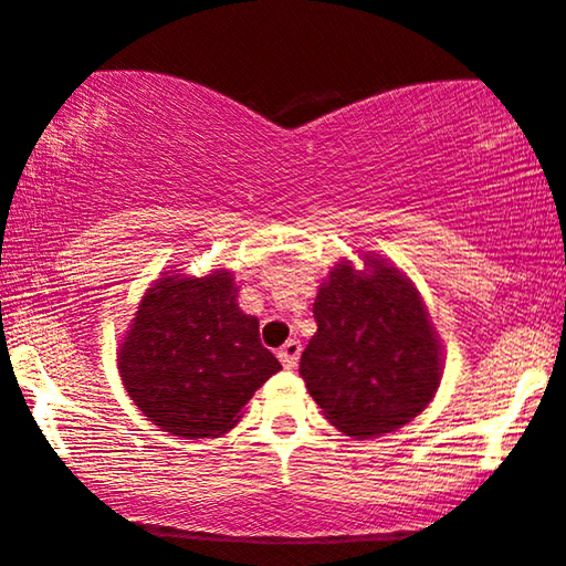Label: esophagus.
Wrapping results in <instances>:
<instances>
[{"instance_id": "34e87169", "label": "esophagus", "mask_w": 566, "mask_h": 566, "mask_svg": "<svg viewBox=\"0 0 566 566\" xmlns=\"http://www.w3.org/2000/svg\"><path fill=\"white\" fill-rule=\"evenodd\" d=\"M298 355H301L298 339H289V343H285L281 350H277V358H281L285 368H296L298 366Z\"/></svg>"}]
</instances>
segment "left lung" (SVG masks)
Instances as JSON below:
<instances>
[{"label": "left lung", "mask_w": 566, "mask_h": 566, "mask_svg": "<svg viewBox=\"0 0 566 566\" xmlns=\"http://www.w3.org/2000/svg\"><path fill=\"white\" fill-rule=\"evenodd\" d=\"M332 268L314 301L316 332L298 374L327 420L376 438L415 420L436 397L440 339L420 293L384 258Z\"/></svg>", "instance_id": "obj_1"}]
</instances>
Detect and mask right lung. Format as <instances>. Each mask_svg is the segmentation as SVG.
I'll return each instance as SVG.
<instances>
[{
  "label": "right lung",
  "mask_w": 566,
  "mask_h": 566,
  "mask_svg": "<svg viewBox=\"0 0 566 566\" xmlns=\"http://www.w3.org/2000/svg\"><path fill=\"white\" fill-rule=\"evenodd\" d=\"M118 370L154 424L192 440L234 428L281 363L262 347L258 316L239 308L234 277L216 270L154 281L123 337Z\"/></svg>",
  "instance_id": "1"
}]
</instances>
